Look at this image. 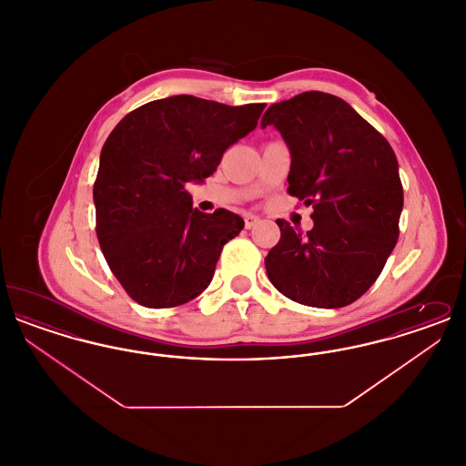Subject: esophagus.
I'll use <instances>...</instances> for the list:
<instances>
[{"instance_id":"obj_1","label":"esophagus","mask_w":466,"mask_h":466,"mask_svg":"<svg viewBox=\"0 0 466 466\" xmlns=\"http://www.w3.org/2000/svg\"><path fill=\"white\" fill-rule=\"evenodd\" d=\"M258 222H260V218L255 217V215H246V217H244V227H246V228H253Z\"/></svg>"}]
</instances>
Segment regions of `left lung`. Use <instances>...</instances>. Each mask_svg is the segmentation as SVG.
<instances>
[{"label":"left lung","instance_id":"8db88e82","mask_svg":"<svg viewBox=\"0 0 466 466\" xmlns=\"http://www.w3.org/2000/svg\"><path fill=\"white\" fill-rule=\"evenodd\" d=\"M287 143L289 194L312 204L306 236L276 220L281 239L266 257L270 283L291 300L335 309L376 283L399 239L403 188L382 134L344 99L310 90L276 103L260 127Z\"/></svg>","mask_w":466,"mask_h":466}]
</instances>
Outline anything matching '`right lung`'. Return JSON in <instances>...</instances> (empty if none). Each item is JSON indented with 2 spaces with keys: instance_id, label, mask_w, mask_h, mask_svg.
Listing matches in <instances>:
<instances>
[{
  "instance_id": "1",
  "label": "right lung",
  "mask_w": 466,
  "mask_h": 466,
  "mask_svg": "<svg viewBox=\"0 0 466 466\" xmlns=\"http://www.w3.org/2000/svg\"><path fill=\"white\" fill-rule=\"evenodd\" d=\"M264 108L181 94L136 108L111 131L94 183L96 232L111 272L137 304L175 308L211 283L243 218L192 208L185 185L211 177Z\"/></svg>"
}]
</instances>
